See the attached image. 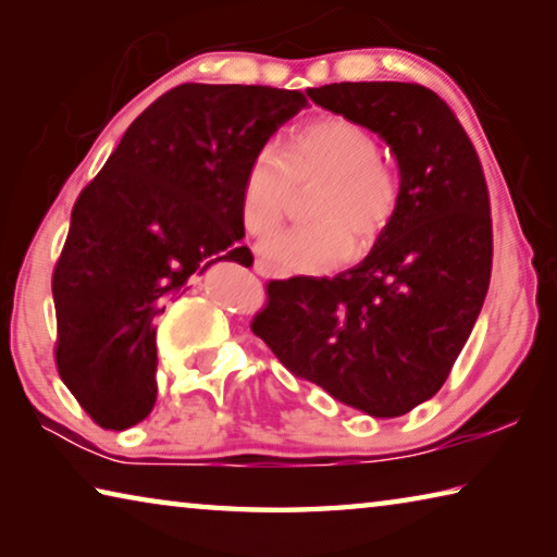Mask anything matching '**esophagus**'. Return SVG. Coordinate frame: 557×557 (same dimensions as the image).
Instances as JSON below:
<instances>
[{
  "label": "esophagus",
  "mask_w": 557,
  "mask_h": 557,
  "mask_svg": "<svg viewBox=\"0 0 557 557\" xmlns=\"http://www.w3.org/2000/svg\"><path fill=\"white\" fill-rule=\"evenodd\" d=\"M252 270L258 272V275H262V277H270V280H277V277H285V275H280V272L270 265V262H265V260H256V265H252Z\"/></svg>",
  "instance_id": "1"
}]
</instances>
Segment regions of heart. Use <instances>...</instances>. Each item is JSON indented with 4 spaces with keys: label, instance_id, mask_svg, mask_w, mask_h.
I'll list each match as a JSON object with an SVG mask.
<instances>
[{
    "label": "heart",
    "instance_id": "1",
    "mask_svg": "<svg viewBox=\"0 0 557 557\" xmlns=\"http://www.w3.org/2000/svg\"><path fill=\"white\" fill-rule=\"evenodd\" d=\"M319 182L307 211L314 221L270 238L262 252L289 272H326L371 245L398 209V178L379 159V143L346 117H322L292 139L285 154L262 149L243 178V221L252 235L280 228L295 188Z\"/></svg>",
    "mask_w": 557,
    "mask_h": 557
}]
</instances>
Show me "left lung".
<instances>
[{
	"mask_svg": "<svg viewBox=\"0 0 557 557\" xmlns=\"http://www.w3.org/2000/svg\"><path fill=\"white\" fill-rule=\"evenodd\" d=\"M309 98L391 147L398 209L356 268L272 280L252 332L334 400L398 418L442 388L484 307L492 277L484 172L455 112L428 88L332 83Z\"/></svg>",
	"mask_w": 557,
	"mask_h": 557,
	"instance_id": "1",
	"label": "left lung"
}]
</instances>
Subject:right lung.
<instances>
[{
	"instance_id": "1",
	"label": "right lung",
	"mask_w": 557,
	"mask_h": 557,
	"mask_svg": "<svg viewBox=\"0 0 557 557\" xmlns=\"http://www.w3.org/2000/svg\"><path fill=\"white\" fill-rule=\"evenodd\" d=\"M307 106L297 90L184 83L132 122L81 191L53 270L55 363L100 428L152 412L157 317L194 272L245 258V172Z\"/></svg>"
}]
</instances>
